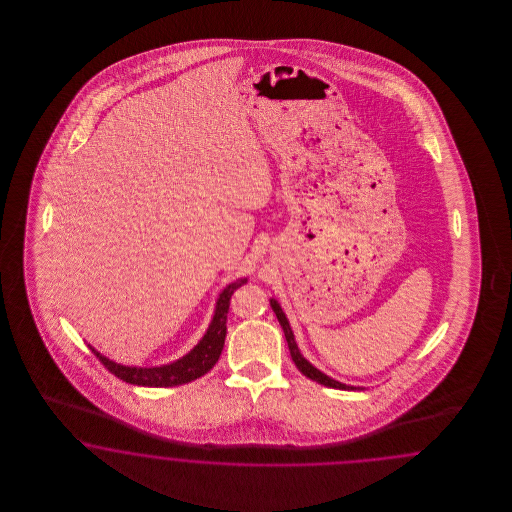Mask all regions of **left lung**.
Returning <instances> with one entry per match:
<instances>
[{"label": "left lung", "instance_id": "obj_1", "mask_svg": "<svg viewBox=\"0 0 512 512\" xmlns=\"http://www.w3.org/2000/svg\"><path fill=\"white\" fill-rule=\"evenodd\" d=\"M270 306H272V310H274L276 317H278L279 325H281L283 332H285V340H287V345H289L291 358H293V362H295L296 368H298L300 372L304 373L306 377H310L311 381H317V383H321V385H325V387L340 388V390H357V387H349V385H343V383H340V381H336V379L328 377V375H325V373L319 372L315 366H311L310 362H308L306 358L302 357V353L298 351V345H296L295 341V334H293V330H291L289 321H287L285 313H283V310H281V306H279L278 302H276L274 298H270Z\"/></svg>", "mask_w": 512, "mask_h": 512}]
</instances>
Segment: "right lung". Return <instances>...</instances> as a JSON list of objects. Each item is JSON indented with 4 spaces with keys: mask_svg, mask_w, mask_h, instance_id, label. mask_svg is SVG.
<instances>
[{
    "mask_svg": "<svg viewBox=\"0 0 512 512\" xmlns=\"http://www.w3.org/2000/svg\"><path fill=\"white\" fill-rule=\"evenodd\" d=\"M248 278L236 279L231 285H227L221 295L217 298L214 319L208 326L202 340L187 353L186 357L178 358L176 362L165 364V366H154V368H137V366H122L116 364L101 353H97L90 345L93 355L101 360V364L114 373L118 379L131 385L139 387H176L186 385L195 379L202 377L204 373L210 372L216 366L217 358L223 351V343L227 336V313L231 296L238 287H242Z\"/></svg>",
    "mask_w": 512,
    "mask_h": 512,
    "instance_id": "add662e5",
    "label": "right lung"
}]
</instances>
